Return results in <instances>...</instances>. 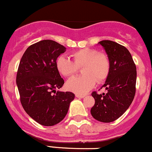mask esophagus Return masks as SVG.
<instances>
[{
  "label": "esophagus",
  "instance_id": "1",
  "mask_svg": "<svg viewBox=\"0 0 152 152\" xmlns=\"http://www.w3.org/2000/svg\"><path fill=\"white\" fill-rule=\"evenodd\" d=\"M75 96L77 98H81V99H83V98L86 97V96L85 95H80V94H75Z\"/></svg>",
  "mask_w": 152,
  "mask_h": 152
}]
</instances>
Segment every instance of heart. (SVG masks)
I'll return each mask as SVG.
<instances>
[{
    "label": "heart",
    "mask_w": 152,
    "mask_h": 152,
    "mask_svg": "<svg viewBox=\"0 0 152 152\" xmlns=\"http://www.w3.org/2000/svg\"><path fill=\"white\" fill-rule=\"evenodd\" d=\"M73 61L61 55L56 58V67L64 77L72 76L78 68L82 67L84 75L70 78L66 83L67 90L78 94L88 93L95 86L96 81L101 83L108 76L110 62L108 56L99 53L96 49L85 48L72 53Z\"/></svg>",
    "instance_id": "b5f03b06"
}]
</instances>
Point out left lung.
<instances>
[{"instance_id": "1", "label": "left lung", "mask_w": 152, "mask_h": 152, "mask_svg": "<svg viewBox=\"0 0 152 152\" xmlns=\"http://www.w3.org/2000/svg\"><path fill=\"white\" fill-rule=\"evenodd\" d=\"M105 50L110 62V69L105 83L107 94L92 93L95 104L91 115L98 121L111 122L125 113L133 102L135 94L136 66L131 54L125 47L111 40L99 43Z\"/></svg>"}]
</instances>
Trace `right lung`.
I'll return each instance as SVG.
<instances>
[{
  "label": "right lung",
  "instance_id": "obj_1",
  "mask_svg": "<svg viewBox=\"0 0 152 152\" xmlns=\"http://www.w3.org/2000/svg\"><path fill=\"white\" fill-rule=\"evenodd\" d=\"M65 51L66 48L56 41L41 40L27 48L18 68L16 82L22 107L31 118L44 126L61 122L75 99L72 92L56 91L64 83L56 61Z\"/></svg>",
  "mask_w": 152,
  "mask_h": 152
}]
</instances>
